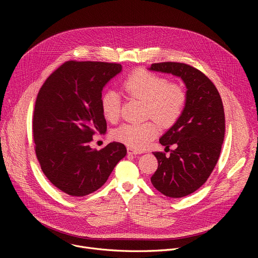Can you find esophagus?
Wrapping results in <instances>:
<instances>
[{"label": "esophagus", "mask_w": 258, "mask_h": 258, "mask_svg": "<svg viewBox=\"0 0 258 258\" xmlns=\"http://www.w3.org/2000/svg\"><path fill=\"white\" fill-rule=\"evenodd\" d=\"M127 153H128L130 155H138V154H140L139 151H136V150H135V148H133V147H127Z\"/></svg>", "instance_id": "34e87169"}]
</instances>
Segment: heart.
<instances>
[{
	"mask_svg": "<svg viewBox=\"0 0 258 258\" xmlns=\"http://www.w3.org/2000/svg\"><path fill=\"white\" fill-rule=\"evenodd\" d=\"M121 88L131 97L145 101V115L153 117L158 123L169 126L177 121L186 104L187 96L184 89L156 73L138 69L127 74L122 80ZM100 106L103 117L110 122H116L120 117L121 102L115 92L102 94ZM158 134V126L154 121L141 123H125L112 132L116 141L141 150L150 143Z\"/></svg>",
	"mask_w": 258,
	"mask_h": 258,
	"instance_id": "b5f03b06",
	"label": "heart"
}]
</instances>
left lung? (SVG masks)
<instances>
[{
  "label": "left lung",
  "instance_id": "obj_1",
  "mask_svg": "<svg viewBox=\"0 0 258 258\" xmlns=\"http://www.w3.org/2000/svg\"><path fill=\"white\" fill-rule=\"evenodd\" d=\"M151 70L179 76L187 88V100L178 121L161 137L160 143L175 150L166 156L154 152L158 168L151 181L169 198H183L204 184L218 163L225 137V112L221 95L212 81L197 68L164 61Z\"/></svg>",
  "mask_w": 258,
  "mask_h": 258
}]
</instances>
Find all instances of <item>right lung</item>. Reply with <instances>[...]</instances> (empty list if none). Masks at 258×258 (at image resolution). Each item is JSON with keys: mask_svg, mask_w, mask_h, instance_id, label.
Here are the masks:
<instances>
[{"mask_svg": "<svg viewBox=\"0 0 258 258\" xmlns=\"http://www.w3.org/2000/svg\"><path fill=\"white\" fill-rule=\"evenodd\" d=\"M121 69L116 62L68 60L38 91L32 117L35 155L47 179L67 195L96 191L126 155L120 142L99 151L90 147L94 135L106 131L101 91Z\"/></svg>", "mask_w": 258, "mask_h": 258, "instance_id": "right-lung-1", "label": "right lung"}]
</instances>
